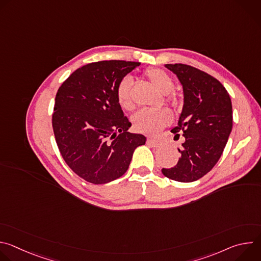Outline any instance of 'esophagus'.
<instances>
[{
    "label": "esophagus",
    "instance_id": "34e87169",
    "mask_svg": "<svg viewBox=\"0 0 261 261\" xmlns=\"http://www.w3.org/2000/svg\"><path fill=\"white\" fill-rule=\"evenodd\" d=\"M146 142L150 144V145H152V146H154V147H160V146H162L163 145V142L161 141V140H159V139H153V138H150V139H147L146 140Z\"/></svg>",
    "mask_w": 261,
    "mask_h": 261
}]
</instances>
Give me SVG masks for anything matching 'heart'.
Instances as JSON below:
<instances>
[{"label": "heart", "instance_id": "b5f03b06", "mask_svg": "<svg viewBox=\"0 0 261 261\" xmlns=\"http://www.w3.org/2000/svg\"><path fill=\"white\" fill-rule=\"evenodd\" d=\"M145 76L151 84L162 94H166L168 101H173L174 96L170 92L174 88V82L168 73L159 68H152L145 71ZM132 80L124 77L116 88V96L119 104L126 110H131L134 106L132 100ZM172 116L166 108L140 109L133 116L132 123L136 131L146 135H157L164 127L171 122Z\"/></svg>", "mask_w": 261, "mask_h": 261}]
</instances>
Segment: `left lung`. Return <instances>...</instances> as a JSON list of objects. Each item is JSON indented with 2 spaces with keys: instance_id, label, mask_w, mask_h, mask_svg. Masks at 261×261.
Instances as JSON below:
<instances>
[{
  "instance_id": "obj_1",
  "label": "left lung",
  "mask_w": 261,
  "mask_h": 261,
  "mask_svg": "<svg viewBox=\"0 0 261 261\" xmlns=\"http://www.w3.org/2000/svg\"><path fill=\"white\" fill-rule=\"evenodd\" d=\"M182 86L184 106L177 126L185 141L179 159L162 173L173 180L190 182L206 174L220 159L232 129V105L223 85L210 74L189 65L166 64Z\"/></svg>"
}]
</instances>
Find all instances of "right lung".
<instances>
[{
  "instance_id": "obj_1",
  "label": "right lung",
  "mask_w": 261,
  "mask_h": 261,
  "mask_svg": "<svg viewBox=\"0 0 261 261\" xmlns=\"http://www.w3.org/2000/svg\"><path fill=\"white\" fill-rule=\"evenodd\" d=\"M138 62L119 60L87 64L74 71L56 95L53 129L60 153L79 176L106 184L128 169L135 148L145 143L128 132L116 88Z\"/></svg>"
}]
</instances>
